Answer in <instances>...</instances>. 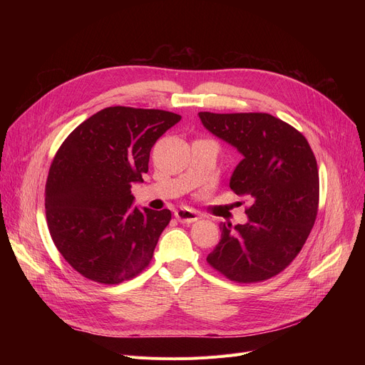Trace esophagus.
I'll return each mask as SVG.
<instances>
[{
	"instance_id": "obj_1",
	"label": "esophagus",
	"mask_w": 365,
	"mask_h": 365,
	"mask_svg": "<svg viewBox=\"0 0 365 365\" xmlns=\"http://www.w3.org/2000/svg\"><path fill=\"white\" fill-rule=\"evenodd\" d=\"M175 216L182 223H194V222H197L200 219V216L194 212V210H189V208H179V210H176Z\"/></svg>"
}]
</instances>
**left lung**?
I'll return each mask as SVG.
<instances>
[{
  "instance_id": "8db88e82",
  "label": "left lung",
  "mask_w": 365,
  "mask_h": 365,
  "mask_svg": "<svg viewBox=\"0 0 365 365\" xmlns=\"http://www.w3.org/2000/svg\"><path fill=\"white\" fill-rule=\"evenodd\" d=\"M204 127L242 153L229 186L250 201L245 225L222 223L208 264L235 282L278 275L300 253L315 223L319 176L314 152L290 124L262 112H200Z\"/></svg>"
}]
</instances>
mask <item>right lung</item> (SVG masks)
I'll use <instances>...</instances> for the list:
<instances>
[{
	"label": "right lung",
	"instance_id": "obj_1",
	"mask_svg": "<svg viewBox=\"0 0 365 365\" xmlns=\"http://www.w3.org/2000/svg\"><path fill=\"white\" fill-rule=\"evenodd\" d=\"M161 109L110 106L91 115L56 152L46 183L51 240L84 278L120 284L145 271L170 210L131 207L150 148L180 121Z\"/></svg>",
	"mask_w": 365,
	"mask_h": 365
}]
</instances>
